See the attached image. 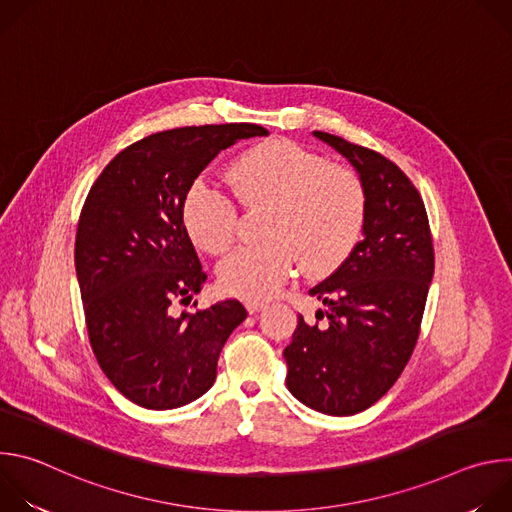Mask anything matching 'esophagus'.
Here are the masks:
<instances>
[{"mask_svg": "<svg viewBox=\"0 0 512 512\" xmlns=\"http://www.w3.org/2000/svg\"><path fill=\"white\" fill-rule=\"evenodd\" d=\"M245 308H247V312H249V314H257V312H261V310L265 308V304H263V302L249 300V302H245Z\"/></svg>", "mask_w": 512, "mask_h": 512, "instance_id": "obj_1", "label": "esophagus"}]
</instances>
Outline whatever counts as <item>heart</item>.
I'll return each mask as SVG.
<instances>
[{"mask_svg": "<svg viewBox=\"0 0 512 512\" xmlns=\"http://www.w3.org/2000/svg\"><path fill=\"white\" fill-rule=\"evenodd\" d=\"M247 206H267L263 243L243 245L218 263V281L239 298H269L296 269L324 275L360 239L367 192L360 176L289 139H269L237 156L229 170ZM235 200L204 180L182 200V223L196 247L223 253L235 239Z\"/></svg>", "mask_w": 512, "mask_h": 512, "instance_id": "1", "label": "heart"}]
</instances>
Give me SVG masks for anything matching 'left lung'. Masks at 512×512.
Wrapping results in <instances>:
<instances>
[{
	"label": "left lung",
	"instance_id": "1",
	"mask_svg": "<svg viewBox=\"0 0 512 512\" xmlns=\"http://www.w3.org/2000/svg\"><path fill=\"white\" fill-rule=\"evenodd\" d=\"M358 172L367 192L362 241L310 289L326 312L314 326L298 320L285 346L287 389L328 415H354L377 403L399 379L419 338L433 241L421 194L383 154L314 131Z\"/></svg>",
	"mask_w": 512,
	"mask_h": 512
}]
</instances>
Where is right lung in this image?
<instances>
[{"instance_id":"add662e5","label":"right lung","mask_w":512,"mask_h":512,"mask_svg":"<svg viewBox=\"0 0 512 512\" xmlns=\"http://www.w3.org/2000/svg\"><path fill=\"white\" fill-rule=\"evenodd\" d=\"M253 123L178 127L143 137L99 174L83 204L75 267L89 342L113 387L145 409H174L204 395L231 332L247 318L237 300L194 314L206 273L182 223L198 174ZM196 306V304H194Z\"/></svg>"}]
</instances>
